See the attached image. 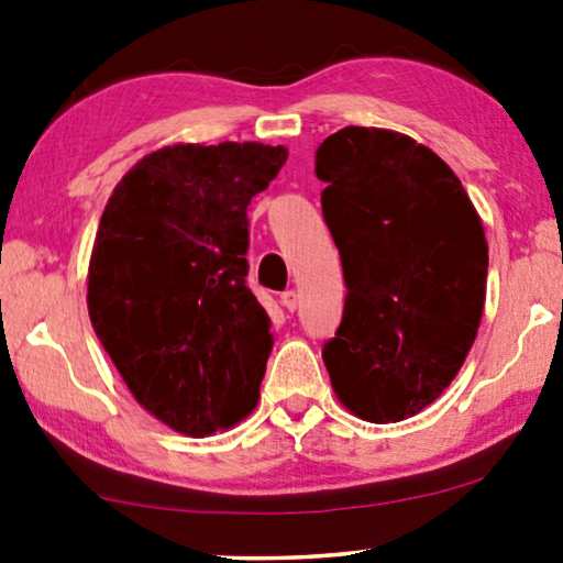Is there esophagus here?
I'll list each match as a JSON object with an SVG mask.
<instances>
[{"mask_svg": "<svg viewBox=\"0 0 563 563\" xmlns=\"http://www.w3.org/2000/svg\"><path fill=\"white\" fill-rule=\"evenodd\" d=\"M282 305H284V310L295 312L297 307H299V295H297V291H295V289L284 291V295H282Z\"/></svg>", "mask_w": 563, "mask_h": 563, "instance_id": "34e87169", "label": "esophagus"}]
</instances>
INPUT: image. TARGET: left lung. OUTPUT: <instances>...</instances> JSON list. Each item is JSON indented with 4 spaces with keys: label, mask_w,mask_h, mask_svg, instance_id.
Returning a JSON list of instances; mask_svg holds the SVG:
<instances>
[{
    "label": "left lung",
    "mask_w": 563,
    "mask_h": 563,
    "mask_svg": "<svg viewBox=\"0 0 563 563\" xmlns=\"http://www.w3.org/2000/svg\"><path fill=\"white\" fill-rule=\"evenodd\" d=\"M314 174L349 287L325 343L349 412L399 422L456 379L487 297V238L459 176L428 145L349 125L322 141Z\"/></svg>",
    "instance_id": "obj_1"
}]
</instances>
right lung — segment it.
<instances>
[{
  "instance_id": "1",
  "label": "right lung",
  "mask_w": 563,
  "mask_h": 563,
  "mask_svg": "<svg viewBox=\"0 0 563 563\" xmlns=\"http://www.w3.org/2000/svg\"><path fill=\"white\" fill-rule=\"evenodd\" d=\"M284 145L176 143L122 176L89 258V320L137 405L205 438L258 405L274 335L249 274L251 199Z\"/></svg>"
}]
</instances>
